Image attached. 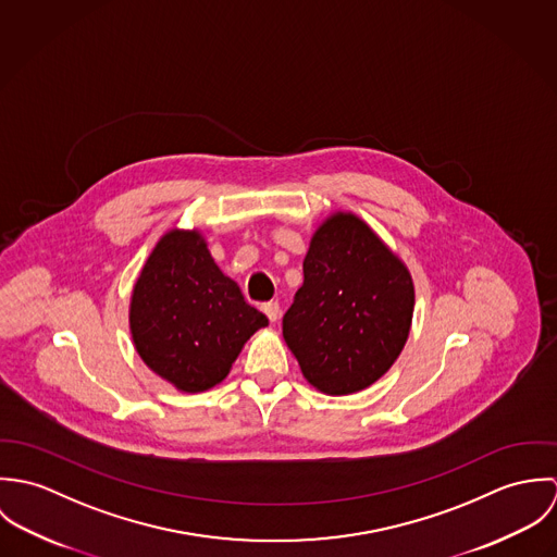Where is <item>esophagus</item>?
I'll use <instances>...</instances> for the list:
<instances>
[{
    "label": "esophagus",
    "instance_id": "34e87169",
    "mask_svg": "<svg viewBox=\"0 0 557 557\" xmlns=\"http://www.w3.org/2000/svg\"><path fill=\"white\" fill-rule=\"evenodd\" d=\"M261 311L265 313V318L270 319V321H276L278 315H281V307H278V302H265V305L261 307Z\"/></svg>",
    "mask_w": 557,
    "mask_h": 557
}]
</instances>
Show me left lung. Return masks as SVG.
I'll use <instances>...</instances> for the list:
<instances>
[{"mask_svg":"<svg viewBox=\"0 0 557 557\" xmlns=\"http://www.w3.org/2000/svg\"><path fill=\"white\" fill-rule=\"evenodd\" d=\"M413 302V281L397 252L354 212H332L309 244L283 336L313 388L354 395L397 362Z\"/></svg>","mask_w":557,"mask_h":557,"instance_id":"left-lung-1","label":"left lung"}]
</instances>
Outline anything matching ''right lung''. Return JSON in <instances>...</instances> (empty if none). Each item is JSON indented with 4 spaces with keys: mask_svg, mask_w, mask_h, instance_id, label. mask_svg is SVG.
Listing matches in <instances>:
<instances>
[{
    "mask_svg": "<svg viewBox=\"0 0 557 557\" xmlns=\"http://www.w3.org/2000/svg\"><path fill=\"white\" fill-rule=\"evenodd\" d=\"M141 360L180 393L221 384L244 343L268 325L223 274L199 230H169L146 259L128 309Z\"/></svg>",
    "mask_w": 557,
    "mask_h": 557,
    "instance_id": "add662e5",
    "label": "right lung"
}]
</instances>
